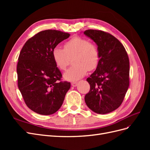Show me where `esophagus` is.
Here are the masks:
<instances>
[{"mask_svg": "<svg viewBox=\"0 0 150 150\" xmlns=\"http://www.w3.org/2000/svg\"><path fill=\"white\" fill-rule=\"evenodd\" d=\"M77 84H78V82H77V81H73V82L71 83V85H72V86H74V87H75V86H76Z\"/></svg>", "mask_w": 150, "mask_h": 150, "instance_id": "obj_1", "label": "esophagus"}]
</instances>
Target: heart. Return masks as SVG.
Listing matches in <instances>:
<instances>
[{
    "mask_svg": "<svg viewBox=\"0 0 150 150\" xmlns=\"http://www.w3.org/2000/svg\"><path fill=\"white\" fill-rule=\"evenodd\" d=\"M64 49L56 46L52 50V57L57 67L64 71L68 66L70 58L74 57L75 64L64 74L67 81H76L83 77L88 70L96 69L99 62V52L96 44L81 37H74L67 41Z\"/></svg>",
    "mask_w": 150,
    "mask_h": 150,
    "instance_id": "1",
    "label": "heart"
}]
</instances>
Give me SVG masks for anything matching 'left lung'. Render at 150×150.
<instances>
[{"label": "left lung", "mask_w": 150, "mask_h": 150, "mask_svg": "<svg viewBox=\"0 0 150 150\" xmlns=\"http://www.w3.org/2000/svg\"><path fill=\"white\" fill-rule=\"evenodd\" d=\"M84 34L97 44L99 62L86 81L90 90L86 94V105L98 114H107L118 108L129 84V61L118 39L106 32L89 29Z\"/></svg>", "instance_id": "1"}]
</instances>
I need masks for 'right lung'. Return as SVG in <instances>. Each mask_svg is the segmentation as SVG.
I'll return each mask as SVG.
<instances>
[{"instance_id": "right-lung-1", "label": "right lung", "mask_w": 150, "mask_h": 150, "mask_svg": "<svg viewBox=\"0 0 150 150\" xmlns=\"http://www.w3.org/2000/svg\"><path fill=\"white\" fill-rule=\"evenodd\" d=\"M69 33L56 30L40 31L22 47L17 66L18 87L32 111L50 115L59 110L71 83L61 81L62 74L52 57V50L67 39Z\"/></svg>"}]
</instances>
